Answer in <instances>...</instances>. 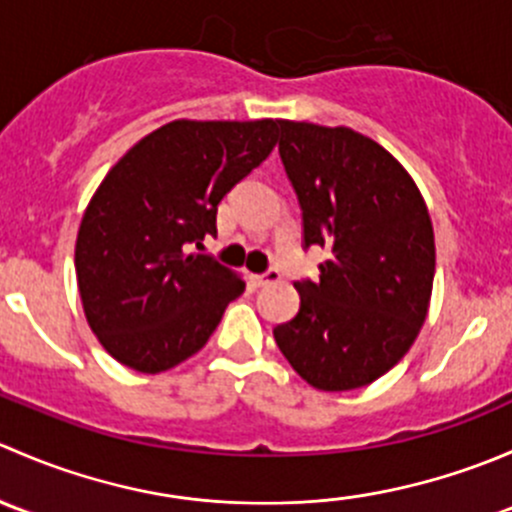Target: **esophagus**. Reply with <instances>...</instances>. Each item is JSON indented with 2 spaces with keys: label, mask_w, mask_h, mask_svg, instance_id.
Listing matches in <instances>:
<instances>
[{
  "label": "esophagus",
  "mask_w": 512,
  "mask_h": 512,
  "mask_svg": "<svg viewBox=\"0 0 512 512\" xmlns=\"http://www.w3.org/2000/svg\"><path fill=\"white\" fill-rule=\"evenodd\" d=\"M280 270L277 267H270V270H265L262 275H257V285L260 287H267V285H275V282H280Z\"/></svg>",
  "instance_id": "esophagus-1"
}]
</instances>
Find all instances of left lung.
<instances>
[{
    "instance_id": "left-lung-1",
    "label": "left lung",
    "mask_w": 512,
    "mask_h": 512,
    "mask_svg": "<svg viewBox=\"0 0 512 512\" xmlns=\"http://www.w3.org/2000/svg\"><path fill=\"white\" fill-rule=\"evenodd\" d=\"M280 158L302 210V245L327 247L319 280L275 342L309 386L349 391L394 369L418 337L436 247L426 203L389 151L352 128L280 121Z\"/></svg>"
}]
</instances>
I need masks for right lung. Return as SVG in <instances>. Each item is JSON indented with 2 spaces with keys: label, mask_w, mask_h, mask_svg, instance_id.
I'll return each mask as SVG.
<instances>
[{
  "label": "right lung",
  "mask_w": 512,
  "mask_h": 512,
  "mask_svg": "<svg viewBox=\"0 0 512 512\" xmlns=\"http://www.w3.org/2000/svg\"><path fill=\"white\" fill-rule=\"evenodd\" d=\"M280 121H173L103 178L76 237L86 319L113 359L168 371L208 344L245 282L215 257L220 200L272 153Z\"/></svg>",
  "instance_id": "1"
}]
</instances>
